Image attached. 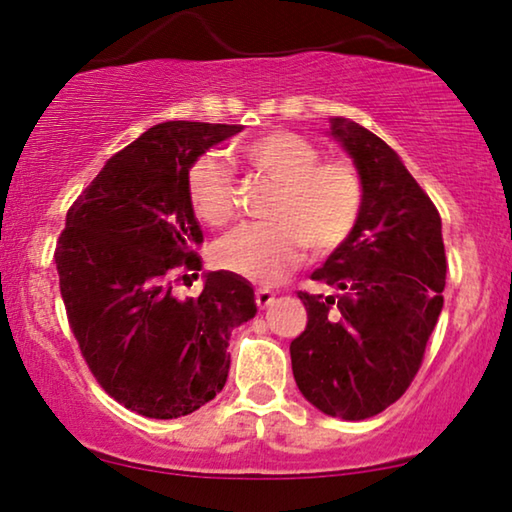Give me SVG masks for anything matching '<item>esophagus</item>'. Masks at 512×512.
Wrapping results in <instances>:
<instances>
[{
	"label": "esophagus",
	"mask_w": 512,
	"mask_h": 512,
	"mask_svg": "<svg viewBox=\"0 0 512 512\" xmlns=\"http://www.w3.org/2000/svg\"><path fill=\"white\" fill-rule=\"evenodd\" d=\"M255 301H257V305H259V308H269V305L273 303V301H276V294H273L271 292V289H257V292H255Z\"/></svg>",
	"instance_id": "34e87169"
}]
</instances>
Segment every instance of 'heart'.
<instances>
[{
  "instance_id": "obj_1",
  "label": "heart",
  "mask_w": 512,
  "mask_h": 512,
  "mask_svg": "<svg viewBox=\"0 0 512 512\" xmlns=\"http://www.w3.org/2000/svg\"><path fill=\"white\" fill-rule=\"evenodd\" d=\"M241 156L262 177L278 183L269 218L246 225L218 248L223 269L250 282L271 285L285 276L305 243L312 253L340 248L363 213L361 174L347 160H319L322 151L303 135L271 131L241 144ZM195 216L209 227H225L236 218V188L223 158H197L186 179Z\"/></svg>"
}]
</instances>
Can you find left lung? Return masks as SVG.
<instances>
[{"instance_id":"obj_1","label":"left lung","mask_w":512,"mask_h":512,"mask_svg":"<svg viewBox=\"0 0 512 512\" xmlns=\"http://www.w3.org/2000/svg\"><path fill=\"white\" fill-rule=\"evenodd\" d=\"M329 133L352 156L365 202L352 236L310 276L338 294L299 292L308 324L289 354L305 400L363 421L391 407L421 368L444 308L446 253L439 211L400 156L345 117Z\"/></svg>"}]
</instances>
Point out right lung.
<instances>
[{
  "instance_id": "right-lung-1",
  "label": "right lung",
  "mask_w": 512,
  "mask_h": 512,
  "mask_svg": "<svg viewBox=\"0 0 512 512\" xmlns=\"http://www.w3.org/2000/svg\"><path fill=\"white\" fill-rule=\"evenodd\" d=\"M241 131L202 121L149 128L66 213L55 264L68 324L91 375L135 414L179 418L216 398L232 329L257 312L250 282L230 271L204 273L195 299L172 289L179 269H200L190 165Z\"/></svg>"
}]
</instances>
